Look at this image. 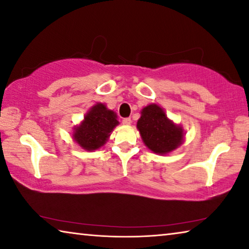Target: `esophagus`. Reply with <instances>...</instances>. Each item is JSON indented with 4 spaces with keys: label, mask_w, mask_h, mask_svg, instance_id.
I'll list each match as a JSON object with an SVG mask.
<instances>
[{
    "label": "esophagus",
    "mask_w": 249,
    "mask_h": 249,
    "mask_svg": "<svg viewBox=\"0 0 249 249\" xmlns=\"http://www.w3.org/2000/svg\"><path fill=\"white\" fill-rule=\"evenodd\" d=\"M122 123H123L124 125H130V123H132V120H130V117H125V119L122 120Z\"/></svg>",
    "instance_id": "1"
}]
</instances>
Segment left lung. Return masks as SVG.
Instances as JSON below:
<instances>
[{
	"label": "left lung",
	"instance_id": "obj_1",
	"mask_svg": "<svg viewBox=\"0 0 249 249\" xmlns=\"http://www.w3.org/2000/svg\"><path fill=\"white\" fill-rule=\"evenodd\" d=\"M137 128L145 145L157 154L170 153L183 140L182 128L168 120L163 109L156 104L142 108Z\"/></svg>",
	"mask_w": 249,
	"mask_h": 249
}]
</instances>
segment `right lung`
<instances>
[{"mask_svg":"<svg viewBox=\"0 0 249 249\" xmlns=\"http://www.w3.org/2000/svg\"><path fill=\"white\" fill-rule=\"evenodd\" d=\"M117 124L115 113L99 103L88 112L81 125L74 128L73 140L83 149L95 150L104 145Z\"/></svg>","mask_w":249,"mask_h":249,"instance_id":"obj_1","label":"right lung"}]
</instances>
